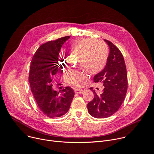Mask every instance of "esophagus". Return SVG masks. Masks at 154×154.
<instances>
[{"instance_id": "esophagus-1", "label": "esophagus", "mask_w": 154, "mask_h": 154, "mask_svg": "<svg viewBox=\"0 0 154 154\" xmlns=\"http://www.w3.org/2000/svg\"><path fill=\"white\" fill-rule=\"evenodd\" d=\"M84 92V90L80 88H76L75 90V93L77 94H81Z\"/></svg>"}]
</instances>
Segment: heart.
<instances>
[{
    "label": "heart",
    "mask_w": 154,
    "mask_h": 154,
    "mask_svg": "<svg viewBox=\"0 0 154 154\" xmlns=\"http://www.w3.org/2000/svg\"><path fill=\"white\" fill-rule=\"evenodd\" d=\"M70 50L72 53L81 56L79 66L91 74L100 73L106 66L109 51L107 45L101 41L95 42L93 39L87 38L75 39L70 42ZM66 54L63 52L59 61L62 67L66 65ZM87 76L86 73L81 70H73L67 74L69 82L75 86L82 85Z\"/></svg>",
    "instance_id": "heart-1"
}]
</instances>
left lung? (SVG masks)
Wrapping results in <instances>:
<instances>
[{"instance_id":"8db88e82","label":"left lung","mask_w":154,"mask_h":154,"mask_svg":"<svg viewBox=\"0 0 154 154\" xmlns=\"http://www.w3.org/2000/svg\"><path fill=\"white\" fill-rule=\"evenodd\" d=\"M110 48L106 67L94 76L95 82L104 87L100 94L93 91L94 98L87 104L89 114L94 118H106L116 112L123 103L128 90V76L125 59L120 50L104 39Z\"/></svg>"}]
</instances>
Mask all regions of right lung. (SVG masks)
<instances>
[{
    "label": "right lung",
    "mask_w": 154,
    "mask_h": 154,
    "mask_svg": "<svg viewBox=\"0 0 154 154\" xmlns=\"http://www.w3.org/2000/svg\"><path fill=\"white\" fill-rule=\"evenodd\" d=\"M69 36L50 41L41 45L31 62L29 82L33 97L41 112L53 118L65 115L74 97L73 90L66 87L61 91L52 88L53 76L58 70V56L61 47Z\"/></svg>",
    "instance_id": "right-lung-1"
}]
</instances>
